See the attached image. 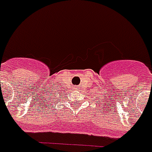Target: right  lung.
<instances>
[{"label": "right lung", "mask_w": 152, "mask_h": 152, "mask_svg": "<svg viewBox=\"0 0 152 152\" xmlns=\"http://www.w3.org/2000/svg\"><path fill=\"white\" fill-rule=\"evenodd\" d=\"M56 96H55V97H56Z\"/></svg>", "instance_id": "1"}]
</instances>
